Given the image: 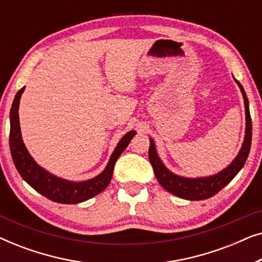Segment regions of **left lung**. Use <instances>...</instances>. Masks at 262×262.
<instances>
[{"instance_id": "8db88e82", "label": "left lung", "mask_w": 262, "mask_h": 262, "mask_svg": "<svg viewBox=\"0 0 262 262\" xmlns=\"http://www.w3.org/2000/svg\"><path fill=\"white\" fill-rule=\"evenodd\" d=\"M234 80L236 84L238 85L239 91L242 93L243 101H245L246 130L241 149H239L235 159L231 161V163L225 167L224 169H222L216 174L196 178L181 177V175L175 174L164 166L162 160L157 154L155 142H154L152 138H150L149 160L152 166L154 173H155V177L157 181L160 182V185L171 194L186 200L209 199L220 192L222 188H224L245 166L247 157H248L250 151V145H252V119H250L249 102L245 89L236 78H234Z\"/></svg>"}]
</instances>
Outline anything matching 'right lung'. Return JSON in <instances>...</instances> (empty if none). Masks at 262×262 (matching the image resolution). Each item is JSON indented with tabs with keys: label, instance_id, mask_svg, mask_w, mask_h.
<instances>
[{
	"label": "right lung",
	"instance_id": "right-lung-1",
	"mask_svg": "<svg viewBox=\"0 0 262 262\" xmlns=\"http://www.w3.org/2000/svg\"><path fill=\"white\" fill-rule=\"evenodd\" d=\"M25 91V87L16 93L14 98L12 108H10V135H9V146L12 154L13 162L15 164L17 171L21 178L34 188L38 193L52 202L60 204H78L93 198L101 193L111 182L113 175L114 164L118 157L130 144L131 139L137 134L135 130L128 131L124 135L112 155H111L108 163L101 173L96 177L84 181H73L63 179L57 175L50 173L40 164L37 163L25 145L23 136H21L20 119H19V106L21 95Z\"/></svg>",
	"mask_w": 262,
	"mask_h": 262
}]
</instances>
